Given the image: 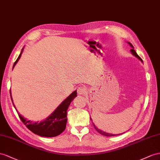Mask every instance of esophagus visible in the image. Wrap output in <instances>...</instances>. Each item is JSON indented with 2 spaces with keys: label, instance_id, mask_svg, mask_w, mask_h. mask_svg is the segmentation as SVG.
<instances>
[{
  "label": "esophagus",
  "instance_id": "1",
  "mask_svg": "<svg viewBox=\"0 0 160 160\" xmlns=\"http://www.w3.org/2000/svg\"><path fill=\"white\" fill-rule=\"evenodd\" d=\"M86 91H87V89H86V87H84V86H80V87H79L77 89L78 94L80 95H85L86 92H87Z\"/></svg>",
  "mask_w": 160,
  "mask_h": 160
}]
</instances>
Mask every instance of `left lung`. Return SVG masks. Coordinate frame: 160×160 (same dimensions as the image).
Masks as SVG:
<instances>
[{
	"instance_id": "left-lung-1",
	"label": "left lung",
	"mask_w": 160,
	"mask_h": 160,
	"mask_svg": "<svg viewBox=\"0 0 160 160\" xmlns=\"http://www.w3.org/2000/svg\"><path fill=\"white\" fill-rule=\"evenodd\" d=\"M128 44H129V45L130 46L132 47V49H130V52H132V54L133 55H134L135 57H137V58L139 59V60H141L142 62V60L141 59V58L140 57H139L138 55H137V53L136 52V51H134V47L132 46V44H131L130 42H128ZM91 121H92V120H91ZM93 124V123H92ZM93 126H94V127H95V130H97V132H99L100 134H101L102 135H103V136H106V137H113V136H117V135H120V134H123V133H122V134H109V133H108V132H104V131H103V130H100V129H99L98 128H97V127L95 126V125H94V124H93Z\"/></svg>"
}]
</instances>
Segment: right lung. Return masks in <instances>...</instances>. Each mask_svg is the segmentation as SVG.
<instances>
[{
	"label": "right lung",
	"instance_id": "1",
	"mask_svg": "<svg viewBox=\"0 0 160 160\" xmlns=\"http://www.w3.org/2000/svg\"><path fill=\"white\" fill-rule=\"evenodd\" d=\"M23 50V48H22V52L20 53L18 58L15 61L14 63L13 67L16 63H18V61L20 59V57L22 56V52ZM77 92L76 91H73L70 95L62 103H61L59 107L57 108L54 112H53L50 116H49L47 118H46L42 122H34L33 121H30L27 120L26 118H24L23 116H22L18 113V110L16 109V111L19 114V117L22 122L26 126L27 128L29 129L34 134L39 135L40 137H54L56 136H58L59 134L62 133L65 129L66 127V123H67V110L69 108V105H70L71 102L73 101L75 97H77ZM11 95V99L12 102V97H11V93L10 91ZM14 108H15V105L13 104Z\"/></svg>",
	"mask_w": 160,
	"mask_h": 160
}]
</instances>
